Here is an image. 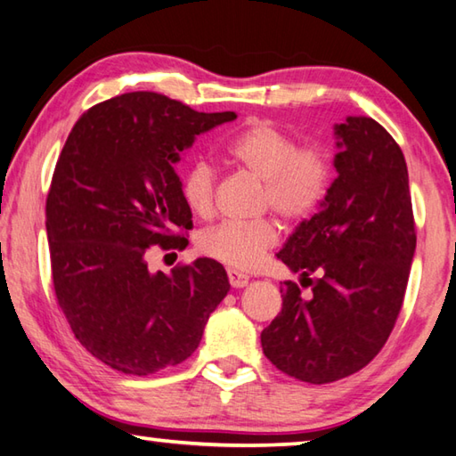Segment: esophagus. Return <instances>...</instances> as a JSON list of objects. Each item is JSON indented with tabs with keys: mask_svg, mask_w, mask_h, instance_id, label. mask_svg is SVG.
Here are the masks:
<instances>
[{
	"mask_svg": "<svg viewBox=\"0 0 456 456\" xmlns=\"http://www.w3.org/2000/svg\"><path fill=\"white\" fill-rule=\"evenodd\" d=\"M227 277H229L231 287H235V289H243V287L249 285V277L243 275V273H239V271L229 269L227 271Z\"/></svg>",
	"mask_w": 456,
	"mask_h": 456,
	"instance_id": "1",
	"label": "esophagus"
}]
</instances>
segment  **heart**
<instances>
[{
    "mask_svg": "<svg viewBox=\"0 0 456 456\" xmlns=\"http://www.w3.org/2000/svg\"><path fill=\"white\" fill-rule=\"evenodd\" d=\"M229 153L253 177L265 181L263 207L285 221H303L327 197L330 177L329 155L319 147H299L269 121H256L229 143ZM217 169L209 161H195L181 181V197L195 217L215 211ZM277 227L269 219L253 223H221L197 237L200 251L229 269L251 271L277 243Z\"/></svg>",
    "mask_w": 456,
    "mask_h": 456,
    "instance_id": "b5f03b06",
    "label": "heart"
}]
</instances>
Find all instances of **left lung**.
I'll return each mask as SVG.
<instances>
[{
	"mask_svg": "<svg viewBox=\"0 0 456 456\" xmlns=\"http://www.w3.org/2000/svg\"><path fill=\"white\" fill-rule=\"evenodd\" d=\"M337 179L277 259L311 285L287 281L283 307L261 333L279 370L322 385L367 367L399 317L417 247L401 147L370 118L335 126ZM317 274V280H311Z\"/></svg>",
	"mask_w": 456,
	"mask_h": 456,
	"instance_id": "obj_1",
	"label": "left lung"
}]
</instances>
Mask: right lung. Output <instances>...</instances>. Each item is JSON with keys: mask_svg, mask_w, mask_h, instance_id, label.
Returning <instances> with one entry per match:
<instances>
[{"mask_svg": "<svg viewBox=\"0 0 456 456\" xmlns=\"http://www.w3.org/2000/svg\"><path fill=\"white\" fill-rule=\"evenodd\" d=\"M233 119L134 91L73 126L45 203L53 289L73 335L107 367L145 377L179 365L225 299L221 263L201 256L165 275L147 256L155 245L187 247L193 221L173 165L197 135Z\"/></svg>", "mask_w": 456, "mask_h": 456, "instance_id": "add662e5", "label": "right lung"}]
</instances>
